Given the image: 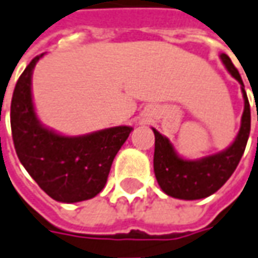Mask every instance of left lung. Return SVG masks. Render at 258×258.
Segmentation results:
<instances>
[{
	"instance_id": "left-lung-1",
	"label": "left lung",
	"mask_w": 258,
	"mask_h": 258,
	"mask_svg": "<svg viewBox=\"0 0 258 258\" xmlns=\"http://www.w3.org/2000/svg\"><path fill=\"white\" fill-rule=\"evenodd\" d=\"M220 59L231 74L241 85V92L244 98V112L241 116V126L237 138L226 150L212 156H206L199 160H186L181 159L174 152L173 145L163 135L153 129L155 133V156H153V169L155 176L167 196L183 200H198L205 199L216 193L222 187L229 177L236 170L240 159L244 153L248 135H250V103L244 91V84L236 67L226 53L220 55Z\"/></svg>"
}]
</instances>
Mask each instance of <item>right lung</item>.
<instances>
[{"mask_svg":"<svg viewBox=\"0 0 258 258\" xmlns=\"http://www.w3.org/2000/svg\"><path fill=\"white\" fill-rule=\"evenodd\" d=\"M21 74L11 101V131L22 166L45 193L56 202L77 203L95 198L106 180L112 162L132 132L116 126L84 136H62L38 120L31 78L39 58Z\"/></svg>","mask_w":258,"mask_h":258,"instance_id":"1","label":"right lung"}]
</instances>
